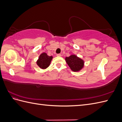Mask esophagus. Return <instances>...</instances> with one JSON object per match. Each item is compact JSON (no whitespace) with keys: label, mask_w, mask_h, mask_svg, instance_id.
Segmentation results:
<instances>
[{"label":"esophagus","mask_w":122,"mask_h":122,"mask_svg":"<svg viewBox=\"0 0 122 122\" xmlns=\"http://www.w3.org/2000/svg\"><path fill=\"white\" fill-rule=\"evenodd\" d=\"M56 55L57 56H58V57H61V54H57Z\"/></svg>","instance_id":"34e87169"}]
</instances>
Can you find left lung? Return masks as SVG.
<instances>
[{"label":"left lung","instance_id":"8db88e82","mask_svg":"<svg viewBox=\"0 0 122 122\" xmlns=\"http://www.w3.org/2000/svg\"><path fill=\"white\" fill-rule=\"evenodd\" d=\"M65 61L73 72H79L84 68V61L75 54H72L69 57H66Z\"/></svg>","mask_w":122,"mask_h":122}]
</instances>
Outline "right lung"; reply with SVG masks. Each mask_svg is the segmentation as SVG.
Instances as JSON below:
<instances>
[{"instance_id": "1", "label": "right lung", "mask_w": 122, "mask_h": 122, "mask_svg": "<svg viewBox=\"0 0 122 122\" xmlns=\"http://www.w3.org/2000/svg\"><path fill=\"white\" fill-rule=\"evenodd\" d=\"M52 58V56H49L46 52H43L40 55L38 60L36 61V65L41 69H46L50 66Z\"/></svg>"}]
</instances>
